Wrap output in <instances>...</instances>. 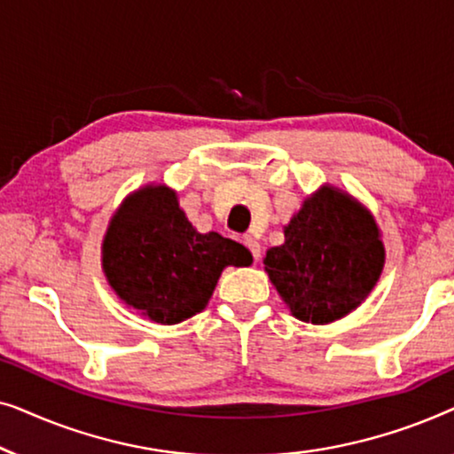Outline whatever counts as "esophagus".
Instances as JSON below:
<instances>
[{"label": "esophagus", "mask_w": 454, "mask_h": 454, "mask_svg": "<svg viewBox=\"0 0 454 454\" xmlns=\"http://www.w3.org/2000/svg\"><path fill=\"white\" fill-rule=\"evenodd\" d=\"M244 244L247 246V250L252 252V256H254V260H258L260 258V244H258V239L254 238V235H250V233H246L244 235Z\"/></svg>", "instance_id": "obj_1"}]
</instances>
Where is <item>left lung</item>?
<instances>
[{"instance_id": "1", "label": "left lung", "mask_w": 454, "mask_h": 454, "mask_svg": "<svg viewBox=\"0 0 454 454\" xmlns=\"http://www.w3.org/2000/svg\"><path fill=\"white\" fill-rule=\"evenodd\" d=\"M384 244L374 216L347 192L322 185L264 258L278 295L301 322L328 325L353 312L380 278Z\"/></svg>"}]
</instances>
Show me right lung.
<instances>
[{
    "mask_svg": "<svg viewBox=\"0 0 454 454\" xmlns=\"http://www.w3.org/2000/svg\"><path fill=\"white\" fill-rule=\"evenodd\" d=\"M250 264L252 254L238 241L198 233L165 184L129 194L103 238V272L111 289L159 325L202 312L223 269Z\"/></svg>",
    "mask_w": 454,
    "mask_h": 454,
    "instance_id": "obj_1",
    "label": "right lung"
}]
</instances>
